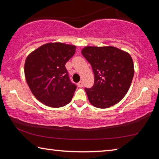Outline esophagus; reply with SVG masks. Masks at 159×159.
I'll use <instances>...</instances> for the list:
<instances>
[{"instance_id": "obj_1", "label": "esophagus", "mask_w": 159, "mask_h": 159, "mask_svg": "<svg viewBox=\"0 0 159 159\" xmlns=\"http://www.w3.org/2000/svg\"><path fill=\"white\" fill-rule=\"evenodd\" d=\"M78 86H79V88H82L83 86V83L82 81H80L79 83H78Z\"/></svg>"}]
</instances>
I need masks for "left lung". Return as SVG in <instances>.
Wrapping results in <instances>:
<instances>
[{
  "mask_svg": "<svg viewBox=\"0 0 159 159\" xmlns=\"http://www.w3.org/2000/svg\"><path fill=\"white\" fill-rule=\"evenodd\" d=\"M81 52L95 76L93 87L85 88L89 102L100 109L119 102L128 93L134 76L130 55L112 46H88Z\"/></svg>",
  "mask_w": 159,
  "mask_h": 159,
  "instance_id": "obj_1",
  "label": "left lung"
}]
</instances>
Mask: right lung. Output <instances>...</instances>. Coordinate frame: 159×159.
I'll return each mask as SVG.
<instances>
[{
	"instance_id": "right-lung-1",
	"label": "right lung",
	"mask_w": 159,
	"mask_h": 159,
	"mask_svg": "<svg viewBox=\"0 0 159 159\" xmlns=\"http://www.w3.org/2000/svg\"><path fill=\"white\" fill-rule=\"evenodd\" d=\"M76 46L61 43L42 45L26 58V83L36 98L46 106L58 108L69 103L76 89L65 67Z\"/></svg>"
}]
</instances>
